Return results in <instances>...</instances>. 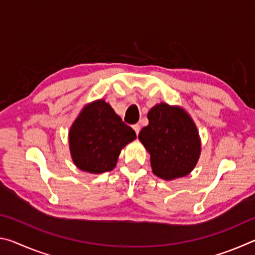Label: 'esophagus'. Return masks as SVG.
<instances>
[{
	"mask_svg": "<svg viewBox=\"0 0 255 255\" xmlns=\"http://www.w3.org/2000/svg\"><path fill=\"white\" fill-rule=\"evenodd\" d=\"M132 129H133V130H135V132H136V135H138V133H139V130H140V126H139V125H133V126H132Z\"/></svg>",
	"mask_w": 255,
	"mask_h": 255,
	"instance_id": "obj_1",
	"label": "esophagus"
}]
</instances>
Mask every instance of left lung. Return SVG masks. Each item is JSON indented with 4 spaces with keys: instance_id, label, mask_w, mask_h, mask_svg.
Listing matches in <instances>:
<instances>
[{
    "instance_id": "8db88e82",
    "label": "left lung",
    "mask_w": 255,
    "mask_h": 255,
    "mask_svg": "<svg viewBox=\"0 0 255 255\" xmlns=\"http://www.w3.org/2000/svg\"><path fill=\"white\" fill-rule=\"evenodd\" d=\"M138 139L150 155L153 173L165 181L188 175L197 165L201 140L195 122L182 107L157 103Z\"/></svg>"
}]
</instances>
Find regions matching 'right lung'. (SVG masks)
Instances as JSON below:
<instances>
[{"mask_svg":"<svg viewBox=\"0 0 255 255\" xmlns=\"http://www.w3.org/2000/svg\"><path fill=\"white\" fill-rule=\"evenodd\" d=\"M133 139L136 132L103 99L85 105L68 131L73 163L92 174L114 170L122 149Z\"/></svg>","mask_w":255,"mask_h":255,"instance_id":"add662e5","label":"right lung"}]
</instances>
